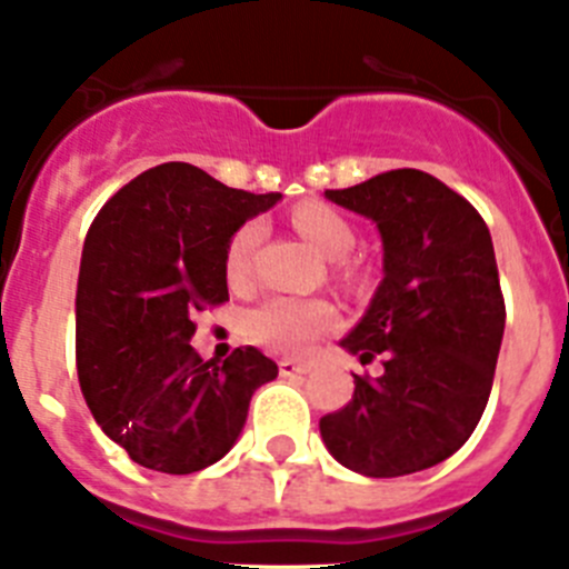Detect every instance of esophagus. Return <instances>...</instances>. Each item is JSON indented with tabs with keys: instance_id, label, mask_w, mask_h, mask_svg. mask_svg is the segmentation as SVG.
<instances>
[{
	"instance_id": "1",
	"label": "esophagus",
	"mask_w": 569,
	"mask_h": 569,
	"mask_svg": "<svg viewBox=\"0 0 569 569\" xmlns=\"http://www.w3.org/2000/svg\"><path fill=\"white\" fill-rule=\"evenodd\" d=\"M278 368H280V376H302V373H309L311 365L297 362V359H280Z\"/></svg>"
}]
</instances>
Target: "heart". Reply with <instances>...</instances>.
<instances>
[{"instance_id": "1", "label": "heart", "mask_w": 569, "mask_h": 569, "mask_svg": "<svg viewBox=\"0 0 569 569\" xmlns=\"http://www.w3.org/2000/svg\"><path fill=\"white\" fill-rule=\"evenodd\" d=\"M291 224L300 236L309 238L326 258L342 260L348 258L357 232L353 224L345 219V212L326 201H300L291 210ZM263 238L260 221H243L232 232L227 243V278L232 283H243L252 274V260L258 252V243ZM337 274L348 283H359V269L339 263ZM339 326V315L328 300H302V297H269L249 311V337L258 345L278 353H306L322 333L333 331Z\"/></svg>"}]
</instances>
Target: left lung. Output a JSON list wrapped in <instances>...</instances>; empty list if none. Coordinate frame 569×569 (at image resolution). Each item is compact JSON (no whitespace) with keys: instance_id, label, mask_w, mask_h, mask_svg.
<instances>
[{"instance_id":"8db88e82","label":"left lung","mask_w":569,"mask_h":569,"mask_svg":"<svg viewBox=\"0 0 569 569\" xmlns=\"http://www.w3.org/2000/svg\"><path fill=\"white\" fill-rule=\"evenodd\" d=\"M326 196L381 232L385 280L342 348L385 370L353 376V398L320 418L322 440L365 477L438 466L469 440L491 396L506 331L491 232L463 196L416 168Z\"/></svg>"}]
</instances>
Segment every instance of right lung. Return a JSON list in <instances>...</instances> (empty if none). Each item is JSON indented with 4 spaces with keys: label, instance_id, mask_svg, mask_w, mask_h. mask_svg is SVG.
Wrapping results in <instances>:
<instances>
[{
    "label": "right lung",
    "instance_id": "right-lung-1",
    "mask_svg": "<svg viewBox=\"0 0 569 569\" xmlns=\"http://www.w3.org/2000/svg\"><path fill=\"white\" fill-rule=\"evenodd\" d=\"M280 193H247L188 162L117 190L83 241L76 362L94 421L134 463L193 475L224 458L249 398L278 376L252 345L224 362L193 350V317L230 300L227 243Z\"/></svg>",
    "mask_w": 569,
    "mask_h": 569
}]
</instances>
